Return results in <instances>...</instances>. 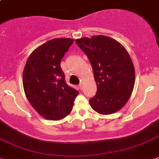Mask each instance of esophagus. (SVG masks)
Returning <instances> with one entry per match:
<instances>
[{
	"label": "esophagus",
	"instance_id": "esophagus-1",
	"mask_svg": "<svg viewBox=\"0 0 159 159\" xmlns=\"http://www.w3.org/2000/svg\"><path fill=\"white\" fill-rule=\"evenodd\" d=\"M79 87H80V89H83V81H80V84H79Z\"/></svg>",
	"mask_w": 159,
	"mask_h": 159
}]
</instances>
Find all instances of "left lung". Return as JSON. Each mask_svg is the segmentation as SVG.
I'll return each mask as SVG.
<instances>
[{
	"label": "left lung",
	"instance_id": "1",
	"mask_svg": "<svg viewBox=\"0 0 159 159\" xmlns=\"http://www.w3.org/2000/svg\"><path fill=\"white\" fill-rule=\"evenodd\" d=\"M75 43L89 57L93 66L97 93L89 104L101 115H111L123 108L135 84L134 66L128 51L106 35L83 37Z\"/></svg>",
	"mask_w": 159,
	"mask_h": 159
}]
</instances>
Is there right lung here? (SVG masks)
Wrapping results in <instances>:
<instances>
[{
  "label": "right lung",
  "mask_w": 159,
  "mask_h": 159,
  "mask_svg": "<svg viewBox=\"0 0 159 159\" xmlns=\"http://www.w3.org/2000/svg\"><path fill=\"white\" fill-rule=\"evenodd\" d=\"M70 38H55L36 48L25 65V94L43 118L60 120L70 114L79 92L66 83L61 60L73 44Z\"/></svg>",
  "instance_id": "1"
}]
</instances>
